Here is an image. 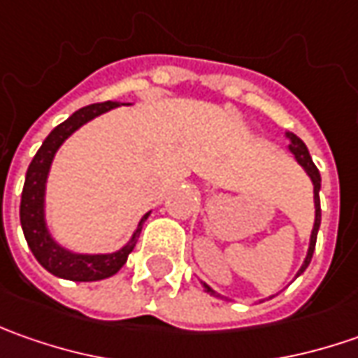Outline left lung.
I'll return each mask as SVG.
<instances>
[{"label": "left lung", "instance_id": "obj_1", "mask_svg": "<svg viewBox=\"0 0 358 358\" xmlns=\"http://www.w3.org/2000/svg\"><path fill=\"white\" fill-rule=\"evenodd\" d=\"M287 139L291 141V143H289V151L295 155V159L299 161V165L307 171V175L310 177V181H313V189H315V225H313V231H310V243H309L307 257H305L303 265H301L299 273H296V275H301L305 268L309 267L310 259H313V251H315V245H317V233H319V227H321V199H319V191H321V173H319V169H317V165L313 163L307 145L303 143V141L296 137L295 133H287ZM201 285H203L205 293H211V295L221 296L219 293H215L213 289H211L207 282H201Z\"/></svg>", "mask_w": 358, "mask_h": 358}]
</instances>
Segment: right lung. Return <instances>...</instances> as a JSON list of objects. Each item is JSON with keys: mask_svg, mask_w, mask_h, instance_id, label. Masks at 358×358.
Returning a JSON list of instances; mask_svg holds the SVG:
<instances>
[{"mask_svg": "<svg viewBox=\"0 0 358 358\" xmlns=\"http://www.w3.org/2000/svg\"><path fill=\"white\" fill-rule=\"evenodd\" d=\"M121 103L117 101H103V103H93L87 107H81L69 119L59 123L55 129L45 137L43 145L35 153L34 161L29 163V169L25 173V183H23V193H21L20 205V221L25 241L39 261V265L48 268L51 275L69 279V281H101L111 275H115L119 268L125 265L127 257L133 251L137 237L141 233L145 219L149 213L143 215L139 225L135 229L131 241L121 247L115 253L105 255H83L73 253L69 249L62 247L57 241L51 237L48 223H45V183H48L49 167L55 157L57 149L62 147L63 141L76 133L81 125H85L91 119L99 117L101 113H107L115 109Z\"/></svg>", "mask_w": 358, "mask_h": 358, "instance_id": "right-lung-1", "label": "right lung"}]
</instances>
